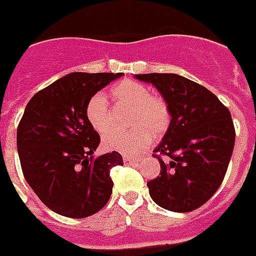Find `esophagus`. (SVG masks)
Masks as SVG:
<instances>
[{
	"label": "esophagus",
	"mask_w": 256,
	"mask_h": 256,
	"mask_svg": "<svg viewBox=\"0 0 256 256\" xmlns=\"http://www.w3.org/2000/svg\"><path fill=\"white\" fill-rule=\"evenodd\" d=\"M122 160L126 164H132V163H135L138 159L135 156H122Z\"/></svg>",
	"instance_id": "esophagus-1"
}]
</instances>
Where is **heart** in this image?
<instances>
[{
	"label": "heart",
	"instance_id": "b5f03b06",
	"mask_svg": "<svg viewBox=\"0 0 256 256\" xmlns=\"http://www.w3.org/2000/svg\"><path fill=\"white\" fill-rule=\"evenodd\" d=\"M110 97L118 105L130 108L128 124L132 130H108L102 138L104 148L124 155H134L147 148L152 135L166 134L172 124V110L163 97L151 94L146 84L132 80H124L113 84ZM86 117L94 130L102 134L110 126V110L101 93L94 94L86 104Z\"/></svg>",
	"mask_w": 256,
	"mask_h": 256
}]
</instances>
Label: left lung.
Wrapping results in <instances>:
<instances>
[{
  "label": "left lung",
  "mask_w": 256,
  "mask_h": 256,
  "mask_svg": "<svg viewBox=\"0 0 256 256\" xmlns=\"http://www.w3.org/2000/svg\"><path fill=\"white\" fill-rule=\"evenodd\" d=\"M151 82L172 110V124L152 156L160 172L148 180L150 196L172 212L202 206L222 185L235 146L228 108L202 84L176 74H139Z\"/></svg>",
  "instance_id": "8db88e82"
}]
</instances>
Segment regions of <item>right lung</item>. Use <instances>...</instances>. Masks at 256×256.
I'll return each mask as SVG.
<instances>
[{"label": "right lung", "mask_w": 256, "mask_h": 256, "mask_svg": "<svg viewBox=\"0 0 256 256\" xmlns=\"http://www.w3.org/2000/svg\"><path fill=\"white\" fill-rule=\"evenodd\" d=\"M122 72H71L34 94L17 126V151L26 180L58 214L92 216L110 198V168L118 152H93L101 138L86 117L92 96Z\"/></svg>", "instance_id": "add662e5"}]
</instances>
